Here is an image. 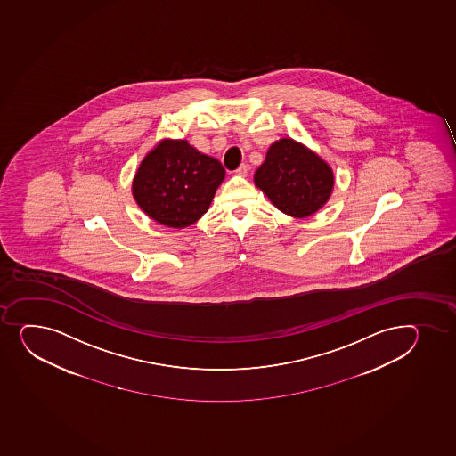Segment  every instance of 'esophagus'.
<instances>
[{
    "label": "esophagus",
    "instance_id": "34e87169",
    "mask_svg": "<svg viewBox=\"0 0 456 456\" xmlns=\"http://www.w3.org/2000/svg\"><path fill=\"white\" fill-rule=\"evenodd\" d=\"M248 171H249V165L241 163L239 168L235 169V174H237V175H241V177H246V175H248Z\"/></svg>",
    "mask_w": 456,
    "mask_h": 456
}]
</instances>
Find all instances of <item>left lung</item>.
I'll use <instances>...</instances> for the list:
<instances>
[{
    "instance_id": "8db88e82",
    "label": "left lung",
    "mask_w": 456,
    "mask_h": 456,
    "mask_svg": "<svg viewBox=\"0 0 456 456\" xmlns=\"http://www.w3.org/2000/svg\"><path fill=\"white\" fill-rule=\"evenodd\" d=\"M255 184L279 210L306 217L326 204L333 187V173L317 154L293 139H281L267 151L255 173Z\"/></svg>"
}]
</instances>
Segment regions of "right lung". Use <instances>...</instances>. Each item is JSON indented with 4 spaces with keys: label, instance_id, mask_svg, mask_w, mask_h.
Segmentation results:
<instances>
[{
    "label": "right lung",
    "instance_id": "1",
    "mask_svg": "<svg viewBox=\"0 0 456 456\" xmlns=\"http://www.w3.org/2000/svg\"><path fill=\"white\" fill-rule=\"evenodd\" d=\"M225 169L186 141H162L145 156L134 180V197L151 219L186 228L208 210Z\"/></svg>",
    "mask_w": 456,
    "mask_h": 456
}]
</instances>
